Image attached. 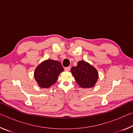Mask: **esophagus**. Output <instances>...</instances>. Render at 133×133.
Wrapping results in <instances>:
<instances>
[{
    "instance_id": "obj_1",
    "label": "esophagus",
    "mask_w": 133,
    "mask_h": 133,
    "mask_svg": "<svg viewBox=\"0 0 133 133\" xmlns=\"http://www.w3.org/2000/svg\"><path fill=\"white\" fill-rule=\"evenodd\" d=\"M64 70L65 71H69L70 70V67H64Z\"/></svg>"
}]
</instances>
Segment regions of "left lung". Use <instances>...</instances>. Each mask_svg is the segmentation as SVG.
I'll list each match as a JSON object with an SVG mask.
<instances>
[{"label": "left lung", "instance_id": "8db88e82", "mask_svg": "<svg viewBox=\"0 0 133 133\" xmlns=\"http://www.w3.org/2000/svg\"><path fill=\"white\" fill-rule=\"evenodd\" d=\"M71 71L76 82L82 88L94 87L98 78L97 70L85 61L78 62L77 66L71 67Z\"/></svg>", "mask_w": 133, "mask_h": 133}]
</instances>
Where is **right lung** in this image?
I'll return each mask as SVG.
<instances>
[{
	"label": "right lung",
	"instance_id": "add662e5",
	"mask_svg": "<svg viewBox=\"0 0 133 133\" xmlns=\"http://www.w3.org/2000/svg\"><path fill=\"white\" fill-rule=\"evenodd\" d=\"M64 70L60 63L48 59L42 62L35 70L34 77L42 88H49L57 80L58 76Z\"/></svg>",
	"mask_w": 133,
	"mask_h": 133
}]
</instances>
